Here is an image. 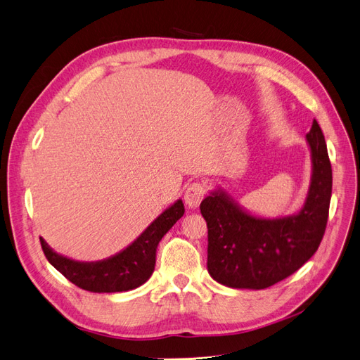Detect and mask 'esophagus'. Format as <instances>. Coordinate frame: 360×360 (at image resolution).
Masks as SVG:
<instances>
[{
	"label": "esophagus",
	"mask_w": 360,
	"mask_h": 360,
	"mask_svg": "<svg viewBox=\"0 0 360 360\" xmlns=\"http://www.w3.org/2000/svg\"><path fill=\"white\" fill-rule=\"evenodd\" d=\"M205 195V188L201 183H192L184 192V202L189 209H197Z\"/></svg>",
	"instance_id": "34e87169"
}]
</instances>
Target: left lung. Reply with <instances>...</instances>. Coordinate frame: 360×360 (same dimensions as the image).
<instances>
[{"label": "left lung", "instance_id": "obj_1", "mask_svg": "<svg viewBox=\"0 0 360 360\" xmlns=\"http://www.w3.org/2000/svg\"><path fill=\"white\" fill-rule=\"evenodd\" d=\"M309 189L300 209L264 217L248 212L230 193L216 188L200 205L209 228L207 269L230 288L263 290L288 278L315 254L323 238L332 197V167L324 135L312 123Z\"/></svg>", "mask_w": 360, "mask_h": 360}]
</instances>
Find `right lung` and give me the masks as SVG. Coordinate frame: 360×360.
I'll use <instances>...</instances> for the list:
<instances>
[{
	"label": "right lung",
	"mask_w": 360,
	"mask_h": 360,
	"mask_svg": "<svg viewBox=\"0 0 360 360\" xmlns=\"http://www.w3.org/2000/svg\"><path fill=\"white\" fill-rule=\"evenodd\" d=\"M184 214L181 200L162 212L135 240L115 255L101 261H78L56 252L40 237L49 263L72 284L93 292L129 291L147 282L156 264V249L162 237Z\"/></svg>",
	"instance_id": "add662e5"
}]
</instances>
